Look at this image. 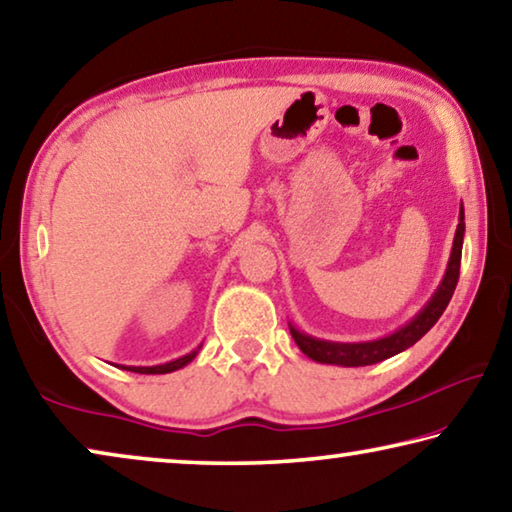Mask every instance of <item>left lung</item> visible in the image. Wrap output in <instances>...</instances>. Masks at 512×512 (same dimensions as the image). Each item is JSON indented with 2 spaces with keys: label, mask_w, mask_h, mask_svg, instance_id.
Wrapping results in <instances>:
<instances>
[{
  "label": "left lung",
  "mask_w": 512,
  "mask_h": 512,
  "mask_svg": "<svg viewBox=\"0 0 512 512\" xmlns=\"http://www.w3.org/2000/svg\"><path fill=\"white\" fill-rule=\"evenodd\" d=\"M462 237H465V209L460 207L456 237H453L451 257L449 264H446L440 287L435 289L431 300H428L405 326L394 330L392 335L371 339V342H328V339H316L312 335H305V332H300L296 326L289 323V332L291 337H294V342L310 360L321 364H337V367H367V364L383 362L387 358H392V355L405 351V348H410L412 344H417L419 339L435 326L437 319H440L442 312L446 310V305H449L453 291H456L460 275Z\"/></svg>",
  "instance_id": "left-lung-1"
}]
</instances>
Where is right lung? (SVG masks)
Listing matches in <instances>:
<instances>
[{"instance_id": "add662e5", "label": "right lung", "mask_w": 512, "mask_h": 512, "mask_svg": "<svg viewBox=\"0 0 512 512\" xmlns=\"http://www.w3.org/2000/svg\"><path fill=\"white\" fill-rule=\"evenodd\" d=\"M200 346H202V344H200ZM200 346L196 348V351L182 355V358L170 360V362H166V364H157V367H125V364H120V369L134 371V373H170V371H177V369L186 367V364H189L193 358H196L198 351H200Z\"/></svg>"}]
</instances>
